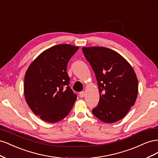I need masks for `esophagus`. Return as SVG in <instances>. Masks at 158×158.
<instances>
[{"label":"esophagus","instance_id":"esophagus-1","mask_svg":"<svg viewBox=\"0 0 158 158\" xmlns=\"http://www.w3.org/2000/svg\"><path fill=\"white\" fill-rule=\"evenodd\" d=\"M84 95H85V92H81L79 93V96H80L81 98H84Z\"/></svg>","mask_w":158,"mask_h":158}]
</instances>
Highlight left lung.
<instances>
[{
  "instance_id": "left-lung-1",
  "label": "left lung",
  "mask_w": 158,
  "mask_h": 158,
  "mask_svg": "<svg viewBox=\"0 0 158 158\" xmlns=\"http://www.w3.org/2000/svg\"><path fill=\"white\" fill-rule=\"evenodd\" d=\"M82 51L94 71L99 88V102L93 114L106 123L121 120L137 98L135 70L120 54L106 47H82Z\"/></svg>"
}]
</instances>
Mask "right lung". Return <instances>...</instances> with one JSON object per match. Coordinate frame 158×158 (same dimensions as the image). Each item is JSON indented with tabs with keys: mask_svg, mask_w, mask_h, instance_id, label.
Listing matches in <instances>:
<instances>
[{
	"mask_svg": "<svg viewBox=\"0 0 158 158\" xmlns=\"http://www.w3.org/2000/svg\"><path fill=\"white\" fill-rule=\"evenodd\" d=\"M78 49L69 44L55 45L42 52L26 71L23 85L26 101L43 121L58 122L73 107L77 96L69 86L66 68Z\"/></svg>",
	"mask_w": 158,
	"mask_h": 158,
	"instance_id": "obj_1",
	"label": "right lung"
}]
</instances>
